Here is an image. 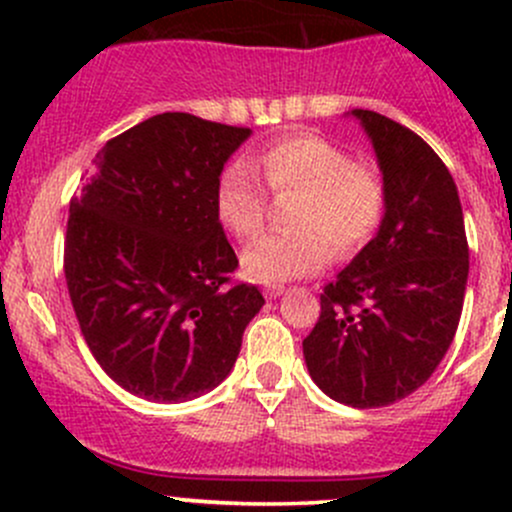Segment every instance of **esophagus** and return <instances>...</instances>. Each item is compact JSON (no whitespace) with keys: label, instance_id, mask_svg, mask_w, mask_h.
Returning a JSON list of instances; mask_svg holds the SVG:
<instances>
[{"label":"esophagus","instance_id":"34e87169","mask_svg":"<svg viewBox=\"0 0 512 512\" xmlns=\"http://www.w3.org/2000/svg\"><path fill=\"white\" fill-rule=\"evenodd\" d=\"M282 294H285V287H282V285H272V287L265 289L267 299H277V297H282Z\"/></svg>","mask_w":512,"mask_h":512}]
</instances>
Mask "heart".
<instances>
[{
  "instance_id": "1",
  "label": "heart",
  "mask_w": 512,
  "mask_h": 512,
  "mask_svg": "<svg viewBox=\"0 0 512 512\" xmlns=\"http://www.w3.org/2000/svg\"><path fill=\"white\" fill-rule=\"evenodd\" d=\"M272 193H297L289 225L267 232L242 252V272L262 285H282L314 275L332 252L349 257L379 230L386 210L384 178L371 165L354 163L344 148L317 136H289L257 156ZM215 213L237 240L260 232L267 215L262 185L245 160L220 173Z\"/></svg>"
}]
</instances>
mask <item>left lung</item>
Masks as SVG:
<instances>
[{
	"label": "left lung",
	"mask_w": 512,
	"mask_h": 512,
	"mask_svg": "<svg viewBox=\"0 0 512 512\" xmlns=\"http://www.w3.org/2000/svg\"><path fill=\"white\" fill-rule=\"evenodd\" d=\"M376 153L386 210L376 235L322 294L302 342L314 384L339 404L379 409L426 384L456 337L468 242L451 173L423 138L354 108Z\"/></svg>",
	"instance_id": "obj_1"
}]
</instances>
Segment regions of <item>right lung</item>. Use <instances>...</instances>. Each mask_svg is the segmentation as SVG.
<instances>
[{"label":"right lung","instance_id":"obj_1","mask_svg":"<svg viewBox=\"0 0 512 512\" xmlns=\"http://www.w3.org/2000/svg\"><path fill=\"white\" fill-rule=\"evenodd\" d=\"M250 128L158 113L96 153L71 200L64 275L101 369L158 404L198 399L235 366L265 299L225 287L237 267L215 188Z\"/></svg>","mask_w":512,"mask_h":512}]
</instances>
